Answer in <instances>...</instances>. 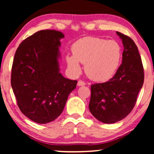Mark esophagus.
<instances>
[{"instance_id":"obj_1","label":"esophagus","mask_w":154,"mask_h":154,"mask_svg":"<svg viewBox=\"0 0 154 154\" xmlns=\"http://www.w3.org/2000/svg\"><path fill=\"white\" fill-rule=\"evenodd\" d=\"M77 85H78V86H83V85H85V82L82 81H79V82H78Z\"/></svg>"}]
</instances>
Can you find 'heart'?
I'll return each mask as SVG.
<instances>
[{
	"instance_id": "obj_1",
	"label": "heart",
	"mask_w": 154,
	"mask_h": 154,
	"mask_svg": "<svg viewBox=\"0 0 154 154\" xmlns=\"http://www.w3.org/2000/svg\"><path fill=\"white\" fill-rule=\"evenodd\" d=\"M71 55H67L69 69L75 73L81 71V64H85V71L94 81L106 82L117 72L123 56L121 46L113 40L97 37H85L72 46Z\"/></svg>"
}]
</instances>
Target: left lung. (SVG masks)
<instances>
[{"label": "left lung", "mask_w": 154, "mask_h": 154, "mask_svg": "<svg viewBox=\"0 0 154 154\" xmlns=\"http://www.w3.org/2000/svg\"><path fill=\"white\" fill-rule=\"evenodd\" d=\"M124 48L122 64L112 79L91 85L89 109L100 122L111 124L131 112L144 83V69L138 48L130 37L120 32Z\"/></svg>", "instance_id": "obj_1"}]
</instances>
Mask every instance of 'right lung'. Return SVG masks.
I'll return each mask as SVG.
<instances>
[{
  "instance_id": "1",
  "label": "right lung",
  "mask_w": 154,
  "mask_h": 154,
  "mask_svg": "<svg viewBox=\"0 0 154 154\" xmlns=\"http://www.w3.org/2000/svg\"><path fill=\"white\" fill-rule=\"evenodd\" d=\"M64 33L42 30L23 41L14 54L11 85L21 111L40 124L53 121L62 113L77 81L62 75L60 40Z\"/></svg>"
}]
</instances>
